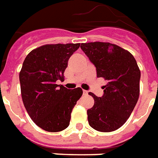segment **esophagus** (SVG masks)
<instances>
[{
  "mask_svg": "<svg viewBox=\"0 0 158 158\" xmlns=\"http://www.w3.org/2000/svg\"><path fill=\"white\" fill-rule=\"evenodd\" d=\"M82 93H83L84 95H86V94H89V91H87V90H82Z\"/></svg>",
  "mask_w": 158,
  "mask_h": 158,
  "instance_id": "1",
  "label": "esophagus"
}]
</instances>
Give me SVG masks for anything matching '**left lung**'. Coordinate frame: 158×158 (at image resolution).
<instances>
[{
  "instance_id": "8db88e82",
  "label": "left lung",
  "mask_w": 158,
  "mask_h": 158,
  "mask_svg": "<svg viewBox=\"0 0 158 158\" xmlns=\"http://www.w3.org/2000/svg\"><path fill=\"white\" fill-rule=\"evenodd\" d=\"M81 49L96 68L97 77L107 81L104 94L87 111L89 124L102 132L115 131L126 123L138 102L140 70L134 56L116 44L82 43Z\"/></svg>"
}]
</instances>
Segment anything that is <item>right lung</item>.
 Here are the masks:
<instances>
[{
    "instance_id": "1",
    "label": "right lung",
    "mask_w": 158,
    "mask_h": 158,
    "mask_svg": "<svg viewBox=\"0 0 158 158\" xmlns=\"http://www.w3.org/2000/svg\"><path fill=\"white\" fill-rule=\"evenodd\" d=\"M80 44H45L31 51L23 63L19 82L24 106L38 127L51 132L64 130L82 94L80 88L56 84L63 80L69 58Z\"/></svg>"
}]
</instances>
